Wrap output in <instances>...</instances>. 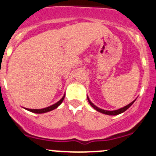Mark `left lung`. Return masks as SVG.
<instances>
[{
	"mask_svg": "<svg viewBox=\"0 0 156 156\" xmlns=\"http://www.w3.org/2000/svg\"><path fill=\"white\" fill-rule=\"evenodd\" d=\"M87 98H88V101H89V104H90V105H91L93 108H94L95 110H97V112H101V113L104 114V115H119V114H121V113H122V112H126V111L127 109H128V108H129V107H130L131 105H132V104L135 102V101H136V100H134V101H132L130 104H129L128 105H126V106H125V107H123V108H119V109H118V110L107 111V110H104V109H101V108H98V107L96 106L95 104H93V103L91 102V101L89 100V97H87Z\"/></svg>",
	"mask_w": 156,
	"mask_h": 156,
	"instance_id": "1",
	"label": "left lung"
}]
</instances>
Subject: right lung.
Listing matches in <instances>:
<instances>
[{
	"instance_id": "add662e5",
	"label": "right lung",
	"mask_w": 156,
	"mask_h": 156,
	"mask_svg": "<svg viewBox=\"0 0 156 156\" xmlns=\"http://www.w3.org/2000/svg\"><path fill=\"white\" fill-rule=\"evenodd\" d=\"M65 97V94L63 95V97H62L60 100H59L58 102H56L55 104H52L51 106L49 107H47V108H42V109H29V108H25L26 110L29 111V112H34V113H36V114H43V113H46V112H51V111L54 110L55 108H57L58 107L62 104V102L63 101V99Z\"/></svg>"
}]
</instances>
